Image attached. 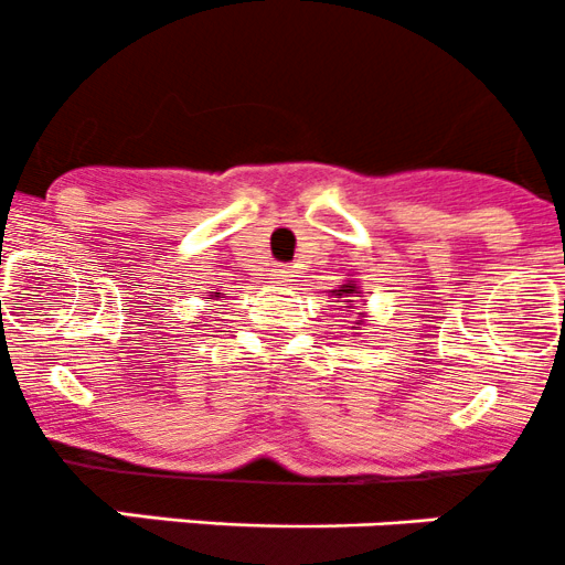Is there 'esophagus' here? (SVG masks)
<instances>
[{
	"mask_svg": "<svg viewBox=\"0 0 565 565\" xmlns=\"http://www.w3.org/2000/svg\"><path fill=\"white\" fill-rule=\"evenodd\" d=\"M292 267H287V265H281V267H276V270H273V276H276V281L278 284H287V281H292Z\"/></svg>",
	"mask_w": 565,
	"mask_h": 565,
	"instance_id": "obj_1",
	"label": "esophagus"
}]
</instances>
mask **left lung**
<instances>
[{
  "instance_id": "8db88e82",
  "label": "left lung",
  "mask_w": 565,
  "mask_h": 565,
  "mask_svg": "<svg viewBox=\"0 0 565 565\" xmlns=\"http://www.w3.org/2000/svg\"><path fill=\"white\" fill-rule=\"evenodd\" d=\"M333 298H339L335 303H344V309H355V303L363 298V292L361 287H358V281H344L339 289H333ZM355 324L361 328L363 317H358Z\"/></svg>"
}]
</instances>
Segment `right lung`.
Returning a JSON list of instances; mask_svg holds the SVG:
<instances>
[{"label": "right lung", "instance_id": "add662e5", "mask_svg": "<svg viewBox=\"0 0 565 565\" xmlns=\"http://www.w3.org/2000/svg\"><path fill=\"white\" fill-rule=\"evenodd\" d=\"M215 298H221V292H210V300H215Z\"/></svg>", "mask_w": 565, "mask_h": 565}]
</instances>
